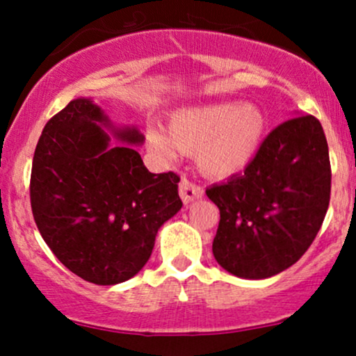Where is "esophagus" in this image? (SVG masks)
I'll return each mask as SVG.
<instances>
[{"label": "esophagus", "mask_w": 356, "mask_h": 356, "mask_svg": "<svg viewBox=\"0 0 356 356\" xmlns=\"http://www.w3.org/2000/svg\"><path fill=\"white\" fill-rule=\"evenodd\" d=\"M179 194H181L184 204H191L197 201V199H201L204 195V191L202 187L195 186V184L187 181V179H182L181 184H179Z\"/></svg>", "instance_id": "1"}]
</instances>
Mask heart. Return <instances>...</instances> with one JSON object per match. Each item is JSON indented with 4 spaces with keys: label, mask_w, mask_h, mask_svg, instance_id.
Masks as SVG:
<instances>
[{
    "label": "heart",
    "mask_w": 356,
    "mask_h": 356,
    "mask_svg": "<svg viewBox=\"0 0 356 356\" xmlns=\"http://www.w3.org/2000/svg\"><path fill=\"white\" fill-rule=\"evenodd\" d=\"M268 134V118L254 104L209 102L175 110L161 127H147L149 149L165 162L177 150L195 154L199 170L212 179L243 172L259 154Z\"/></svg>",
    "instance_id": "1"
}]
</instances>
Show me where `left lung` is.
<instances>
[{
    "mask_svg": "<svg viewBox=\"0 0 356 356\" xmlns=\"http://www.w3.org/2000/svg\"><path fill=\"white\" fill-rule=\"evenodd\" d=\"M332 191L325 132L313 115H298L264 138L244 174L214 184L219 207L212 254L243 280H266L296 263L320 231Z\"/></svg>",
    "mask_w": 356,
    "mask_h": 356,
    "instance_id": "left-lung-1",
    "label": "left lung"
}]
</instances>
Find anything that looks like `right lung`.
Returning <instances> with one entry per match:
<instances>
[{
    "mask_svg": "<svg viewBox=\"0 0 356 356\" xmlns=\"http://www.w3.org/2000/svg\"><path fill=\"white\" fill-rule=\"evenodd\" d=\"M144 140L137 127L115 125L80 97L48 120L35 149L30 199L40 234L63 266L93 284L136 276L157 231L182 207L181 179L147 170L134 147Z\"/></svg>",
    "mask_w": 356,
    "mask_h": 356,
    "instance_id": "add662e5",
    "label": "right lung"
}]
</instances>
